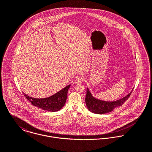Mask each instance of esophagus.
Here are the masks:
<instances>
[{"label":"esophagus","mask_w":152,"mask_h":152,"mask_svg":"<svg viewBox=\"0 0 152 152\" xmlns=\"http://www.w3.org/2000/svg\"><path fill=\"white\" fill-rule=\"evenodd\" d=\"M84 81V79L83 77H77L75 80V83L76 84H81L82 83V82Z\"/></svg>","instance_id":"obj_1"}]
</instances>
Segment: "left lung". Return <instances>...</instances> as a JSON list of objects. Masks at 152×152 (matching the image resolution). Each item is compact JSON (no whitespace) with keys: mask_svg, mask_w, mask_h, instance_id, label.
<instances>
[{"mask_svg":"<svg viewBox=\"0 0 152 152\" xmlns=\"http://www.w3.org/2000/svg\"><path fill=\"white\" fill-rule=\"evenodd\" d=\"M132 91L128 95L122 99L113 102H107L95 98L92 95L88 88H87V95L86 97V103L87 108L91 112L97 114H104L110 112L116 107L122 106L129 98Z\"/></svg>","mask_w":152,"mask_h":152,"instance_id":"8db88e82","label":"left lung"}]
</instances>
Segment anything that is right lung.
<instances>
[{"label":"right lung","mask_w":152,"mask_h":152,"mask_svg":"<svg viewBox=\"0 0 152 152\" xmlns=\"http://www.w3.org/2000/svg\"><path fill=\"white\" fill-rule=\"evenodd\" d=\"M70 86L65 87L54 95L46 98H34L26 95L24 93L23 94L33 105L50 112H55L60 110L65 105L68 90Z\"/></svg>","instance_id":"obj_1"}]
</instances>
